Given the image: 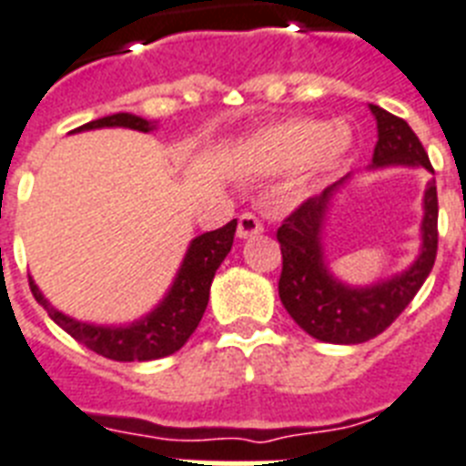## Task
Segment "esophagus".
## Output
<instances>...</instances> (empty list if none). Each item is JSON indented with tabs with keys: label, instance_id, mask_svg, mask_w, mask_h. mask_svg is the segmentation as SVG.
<instances>
[{
	"label": "esophagus",
	"instance_id": "1",
	"mask_svg": "<svg viewBox=\"0 0 466 466\" xmlns=\"http://www.w3.org/2000/svg\"><path fill=\"white\" fill-rule=\"evenodd\" d=\"M260 232H263V225H260V220L256 215H239V222H237V237H239V239H251V237H256V234Z\"/></svg>",
	"mask_w": 466,
	"mask_h": 466
}]
</instances>
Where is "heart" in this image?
Here are the masks:
<instances>
[{
	"label": "heart",
	"instance_id": "heart-1",
	"mask_svg": "<svg viewBox=\"0 0 466 466\" xmlns=\"http://www.w3.org/2000/svg\"><path fill=\"white\" fill-rule=\"evenodd\" d=\"M351 146L350 128L335 122L297 119L260 131L241 147V160L260 174L294 172L299 194L320 187L342 165Z\"/></svg>",
	"mask_w": 466,
	"mask_h": 466
}]
</instances>
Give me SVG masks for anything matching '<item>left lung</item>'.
Returning a JSON list of instances; mask_svg holds the SVG:
<instances>
[{"label": "left lung", "mask_w": 466, "mask_h": 466, "mask_svg": "<svg viewBox=\"0 0 466 466\" xmlns=\"http://www.w3.org/2000/svg\"><path fill=\"white\" fill-rule=\"evenodd\" d=\"M376 116L378 141L369 169L423 167L433 172L419 136L400 116L369 105ZM350 177L328 187L320 196L304 200L278 229L282 248L279 301L294 323L311 338L330 344H361L388 328L417 297L433 270L438 251L436 179L423 191L421 248L407 270L378 279L373 285H347L332 275L325 260L323 232L332 200Z\"/></svg>", "instance_id": "1"}]
</instances>
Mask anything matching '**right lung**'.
<instances>
[{
	"label": "right lung",
	"instance_id": "right-lung-1",
	"mask_svg": "<svg viewBox=\"0 0 466 466\" xmlns=\"http://www.w3.org/2000/svg\"><path fill=\"white\" fill-rule=\"evenodd\" d=\"M155 127L157 124L147 122L143 116L116 112V115L83 124L76 131L134 128V131L147 134ZM234 232H237V220L227 222L215 232L198 234L196 239H191L187 256L174 275L172 287L162 297L160 304L128 325H97L71 319L49 304L33 278H30V292L37 304L47 311L49 319L96 354H102L112 361H153V359L169 357L174 351H179L198 328L200 319L206 313L208 299H210L215 272L234 244Z\"/></svg>",
	"mask_w": 466,
	"mask_h": 466
}]
</instances>
